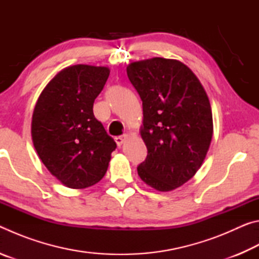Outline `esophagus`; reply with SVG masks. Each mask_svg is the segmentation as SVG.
<instances>
[{
  "mask_svg": "<svg viewBox=\"0 0 259 259\" xmlns=\"http://www.w3.org/2000/svg\"><path fill=\"white\" fill-rule=\"evenodd\" d=\"M126 139H128V135H122V136H117V137H115V142L117 144V146L123 145Z\"/></svg>",
  "mask_w": 259,
  "mask_h": 259,
  "instance_id": "esophagus-1",
  "label": "esophagus"
}]
</instances>
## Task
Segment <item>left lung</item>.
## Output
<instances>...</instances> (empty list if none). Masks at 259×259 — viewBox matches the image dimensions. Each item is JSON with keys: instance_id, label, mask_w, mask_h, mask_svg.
Wrapping results in <instances>:
<instances>
[{"instance_id": "8db88e82", "label": "left lung", "mask_w": 259, "mask_h": 259, "mask_svg": "<svg viewBox=\"0 0 259 259\" xmlns=\"http://www.w3.org/2000/svg\"><path fill=\"white\" fill-rule=\"evenodd\" d=\"M143 102L140 135L147 156L139 177L160 192L182 186L200 169L212 138V113L199 78L186 65L155 57L126 67Z\"/></svg>"}]
</instances>
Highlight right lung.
<instances>
[{
  "label": "right lung",
  "instance_id": "1",
  "mask_svg": "<svg viewBox=\"0 0 259 259\" xmlns=\"http://www.w3.org/2000/svg\"><path fill=\"white\" fill-rule=\"evenodd\" d=\"M109 68L74 65L59 72L42 91L32 119L37 155L69 188L95 185L107 171L116 144L94 115V103Z\"/></svg>",
  "mask_w": 259,
  "mask_h": 259
}]
</instances>
